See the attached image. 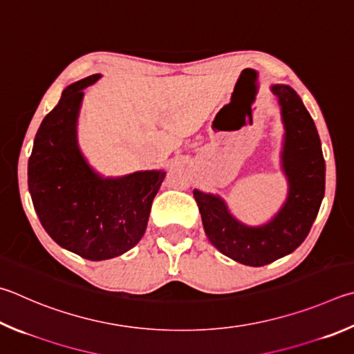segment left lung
Here are the masks:
<instances>
[{
  "label": "left lung",
  "mask_w": 354,
  "mask_h": 354,
  "mask_svg": "<svg viewBox=\"0 0 354 354\" xmlns=\"http://www.w3.org/2000/svg\"><path fill=\"white\" fill-rule=\"evenodd\" d=\"M271 89L285 125L281 169L288 196L279 214L263 226L250 227L230 215L220 196L194 190L209 241L248 266H265L294 252L310 234L325 195V159L314 120L292 88L272 85Z\"/></svg>",
  "instance_id": "8db88e82"
}]
</instances>
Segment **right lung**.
Masks as SVG:
<instances>
[{"label":"right lung","mask_w":354,"mask_h":354,"mask_svg":"<svg viewBox=\"0 0 354 354\" xmlns=\"http://www.w3.org/2000/svg\"><path fill=\"white\" fill-rule=\"evenodd\" d=\"M99 79L89 75L63 91L38 128L28 162L29 194L41 226L62 248L93 261L136 246L165 178L162 170L104 178L83 158L77 118L83 89Z\"/></svg>","instance_id":"right-lung-1"}]
</instances>
